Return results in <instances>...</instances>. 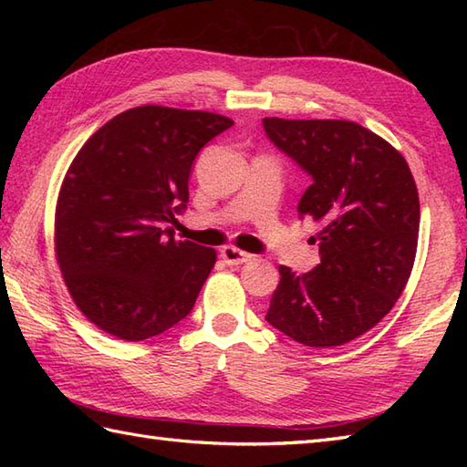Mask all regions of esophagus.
Returning a JSON list of instances; mask_svg holds the SVG:
<instances>
[{"label": "esophagus", "mask_w": 467, "mask_h": 467, "mask_svg": "<svg viewBox=\"0 0 467 467\" xmlns=\"http://www.w3.org/2000/svg\"><path fill=\"white\" fill-rule=\"evenodd\" d=\"M221 256L226 265H243V263L253 259V254L234 249V246H224V249L221 251Z\"/></svg>", "instance_id": "esophagus-1"}]
</instances>
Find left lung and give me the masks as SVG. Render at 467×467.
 <instances>
[{
  "mask_svg": "<svg viewBox=\"0 0 467 467\" xmlns=\"http://www.w3.org/2000/svg\"><path fill=\"white\" fill-rule=\"evenodd\" d=\"M269 140L311 176L299 216L321 223L311 236L321 263L281 281L265 319L296 343L337 347L391 311L413 269L420 196L405 158L349 120L263 118Z\"/></svg>",
  "mask_w": 467,
  "mask_h": 467,
  "instance_id": "8db88e82",
  "label": "left lung"
}]
</instances>
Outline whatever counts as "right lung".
I'll list each match as a JSON object with an SVG mask.
<instances>
[{
    "label": "right lung",
    "instance_id": "obj_1",
    "mask_svg": "<svg viewBox=\"0 0 467 467\" xmlns=\"http://www.w3.org/2000/svg\"><path fill=\"white\" fill-rule=\"evenodd\" d=\"M231 118L138 106L96 130L69 164L56 206V254L88 321L124 341L181 323L216 263L214 249L176 241L188 178Z\"/></svg>",
    "mask_w": 467,
    "mask_h": 467
}]
</instances>
